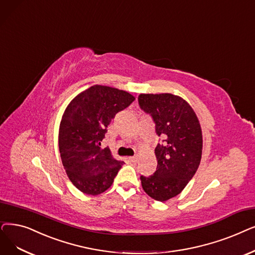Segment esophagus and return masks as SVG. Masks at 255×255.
<instances>
[{"mask_svg": "<svg viewBox=\"0 0 255 255\" xmlns=\"http://www.w3.org/2000/svg\"><path fill=\"white\" fill-rule=\"evenodd\" d=\"M129 160L131 162H136L137 161V156H131V157H129Z\"/></svg>", "mask_w": 255, "mask_h": 255, "instance_id": "esophagus-1", "label": "esophagus"}]
</instances>
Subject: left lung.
<instances>
[{"instance_id": "1", "label": "left lung", "mask_w": 255, "mask_h": 255, "mask_svg": "<svg viewBox=\"0 0 255 255\" xmlns=\"http://www.w3.org/2000/svg\"><path fill=\"white\" fill-rule=\"evenodd\" d=\"M138 105L164 138L155 148L157 169L149 177L140 176L141 186L154 200L163 202L181 193L200 164L201 127L193 108L178 96L141 94Z\"/></svg>"}]
</instances>
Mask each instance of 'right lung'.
Returning a JSON list of instances; mask_svg holds the SVG:
<instances>
[{
    "instance_id": "add662e5",
    "label": "right lung",
    "mask_w": 255,
    "mask_h": 255,
    "mask_svg": "<svg viewBox=\"0 0 255 255\" xmlns=\"http://www.w3.org/2000/svg\"><path fill=\"white\" fill-rule=\"evenodd\" d=\"M135 98L118 88L94 85L66 107L59 128V152L72 183L84 194L96 196L112 186L124 161L108 147L102 148L107 127L119 112Z\"/></svg>"
}]
</instances>
